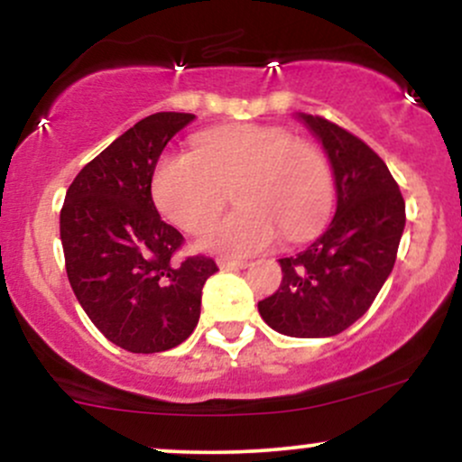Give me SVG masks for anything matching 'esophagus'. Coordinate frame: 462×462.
Returning a JSON list of instances; mask_svg holds the SVG:
<instances>
[{"instance_id":"obj_1","label":"esophagus","mask_w":462,"mask_h":462,"mask_svg":"<svg viewBox=\"0 0 462 462\" xmlns=\"http://www.w3.org/2000/svg\"><path fill=\"white\" fill-rule=\"evenodd\" d=\"M217 264H219L221 269H247L249 267L247 261H226V258H219Z\"/></svg>"}]
</instances>
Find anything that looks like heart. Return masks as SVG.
<instances>
[{
    "mask_svg": "<svg viewBox=\"0 0 462 462\" xmlns=\"http://www.w3.org/2000/svg\"><path fill=\"white\" fill-rule=\"evenodd\" d=\"M238 206L204 230L199 245L249 256L309 236L330 210L332 169L315 143L291 139L275 125H227L201 132L195 152H167L152 176L153 204L184 232H198L224 208Z\"/></svg>",
    "mask_w": 462,
    "mask_h": 462,
    "instance_id": "heart-1",
    "label": "heart"
}]
</instances>
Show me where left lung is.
I'll return each mask as SVG.
<instances>
[{"label":"left lung","mask_w":462,"mask_h":462,"mask_svg":"<svg viewBox=\"0 0 462 462\" xmlns=\"http://www.w3.org/2000/svg\"><path fill=\"white\" fill-rule=\"evenodd\" d=\"M300 119L330 158L337 213L304 252L280 258L282 282L258 301V312L275 332L319 338L343 332L374 304L393 272L406 204L367 143L323 116Z\"/></svg>","instance_id":"1"}]
</instances>
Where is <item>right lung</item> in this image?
I'll return each mask as SVG.
<instances>
[{"mask_svg": "<svg viewBox=\"0 0 462 462\" xmlns=\"http://www.w3.org/2000/svg\"><path fill=\"white\" fill-rule=\"evenodd\" d=\"M195 115L156 113L78 173L60 210L67 278L88 319L115 346L156 354L187 341L199 321L213 258L178 261L184 236L164 224L152 176L173 134Z\"/></svg>", "mask_w": 462, "mask_h": 462, "instance_id": "obj_1", "label": "right lung"}]
</instances>
